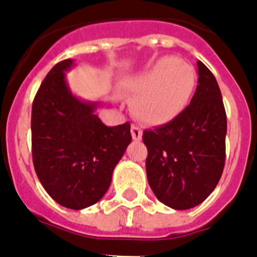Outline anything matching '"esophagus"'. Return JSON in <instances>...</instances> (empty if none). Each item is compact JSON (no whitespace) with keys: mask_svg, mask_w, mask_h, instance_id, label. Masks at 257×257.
<instances>
[{"mask_svg":"<svg viewBox=\"0 0 257 257\" xmlns=\"http://www.w3.org/2000/svg\"><path fill=\"white\" fill-rule=\"evenodd\" d=\"M131 135H133V139L134 140H142V136H143V131L139 126H136V124H133L131 126Z\"/></svg>","mask_w":257,"mask_h":257,"instance_id":"obj_1","label":"esophagus"}]
</instances>
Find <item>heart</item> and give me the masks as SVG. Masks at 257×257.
I'll return each instance as SVG.
<instances>
[{"instance_id":"heart-1","label":"heart","mask_w":257,"mask_h":257,"mask_svg":"<svg viewBox=\"0 0 257 257\" xmlns=\"http://www.w3.org/2000/svg\"><path fill=\"white\" fill-rule=\"evenodd\" d=\"M197 72L185 61L165 56L126 82L135 100L134 112L142 121L161 126L184 112L196 90Z\"/></svg>"}]
</instances>
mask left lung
I'll return each instance as SVG.
<instances>
[{"mask_svg":"<svg viewBox=\"0 0 257 257\" xmlns=\"http://www.w3.org/2000/svg\"><path fill=\"white\" fill-rule=\"evenodd\" d=\"M198 85L189 105L169 123L143 133L148 183L163 205L188 210L216 188L225 165L226 113L216 78L197 61Z\"/></svg>","mask_w":257,"mask_h":257,"instance_id":"left-lung-1","label":"left lung"}]
</instances>
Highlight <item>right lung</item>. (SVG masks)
<instances>
[{
	"label": "right lung",
	"mask_w": 257,
	"mask_h": 257,
	"mask_svg": "<svg viewBox=\"0 0 257 257\" xmlns=\"http://www.w3.org/2000/svg\"><path fill=\"white\" fill-rule=\"evenodd\" d=\"M67 59L50 70L32 105V158L36 174L59 205L82 210L100 201L115 165L131 143L130 122L108 127L95 114L97 103L72 95Z\"/></svg>",
	"instance_id": "right-lung-1"
}]
</instances>
